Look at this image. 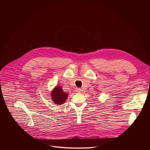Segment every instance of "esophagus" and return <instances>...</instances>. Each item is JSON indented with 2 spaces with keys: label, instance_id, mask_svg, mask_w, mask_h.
Masks as SVG:
<instances>
[{
  "label": "esophagus",
  "instance_id": "obj_1",
  "mask_svg": "<svg viewBox=\"0 0 150 150\" xmlns=\"http://www.w3.org/2000/svg\"><path fill=\"white\" fill-rule=\"evenodd\" d=\"M76 92H77V93H80V92H81V88H77L76 89Z\"/></svg>",
  "mask_w": 150,
  "mask_h": 150
}]
</instances>
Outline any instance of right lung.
<instances>
[{"mask_svg":"<svg viewBox=\"0 0 150 150\" xmlns=\"http://www.w3.org/2000/svg\"><path fill=\"white\" fill-rule=\"evenodd\" d=\"M68 93L63 91L61 86H56L51 91V97L54 103L57 105L62 104L65 103L68 97Z\"/></svg>","mask_w":150,"mask_h":150,"instance_id":"obj_1","label":"right lung"}]
</instances>
